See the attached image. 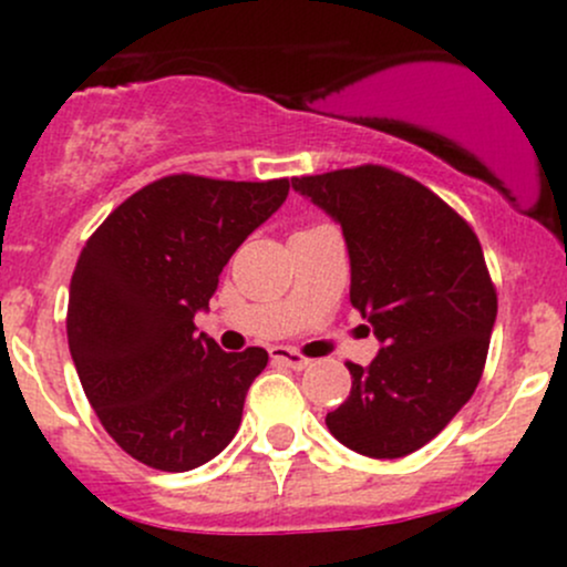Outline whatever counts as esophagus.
Here are the masks:
<instances>
[{"instance_id": "obj_1", "label": "esophagus", "mask_w": 567, "mask_h": 567, "mask_svg": "<svg viewBox=\"0 0 567 567\" xmlns=\"http://www.w3.org/2000/svg\"><path fill=\"white\" fill-rule=\"evenodd\" d=\"M271 360H275L277 365L290 368V370H306V368L311 365V360H306V357L298 354L296 349H288V347H275V349H271Z\"/></svg>"}]
</instances>
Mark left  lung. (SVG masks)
I'll list each match as a JSON object with an SVG mask.
<instances>
[{
  "label": "left lung",
  "mask_w": 567,
  "mask_h": 567,
  "mask_svg": "<svg viewBox=\"0 0 567 567\" xmlns=\"http://www.w3.org/2000/svg\"><path fill=\"white\" fill-rule=\"evenodd\" d=\"M341 226L354 309L381 341L368 368L347 362L351 392L330 434L370 458H402L451 424L483 375L496 288L458 213L381 165L292 178Z\"/></svg>",
  "instance_id": "left-lung-1"
}]
</instances>
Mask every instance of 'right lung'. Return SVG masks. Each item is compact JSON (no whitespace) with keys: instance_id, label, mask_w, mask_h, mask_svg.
<instances>
[{"instance_id":"right-lung-1","label":"right lung","mask_w":567,"mask_h":567,"mask_svg":"<svg viewBox=\"0 0 567 567\" xmlns=\"http://www.w3.org/2000/svg\"><path fill=\"white\" fill-rule=\"evenodd\" d=\"M288 192V178L167 175L122 202L82 247L69 288L71 360L103 429L141 464L197 470L237 434L269 354H226L197 336L194 317Z\"/></svg>"}]
</instances>
